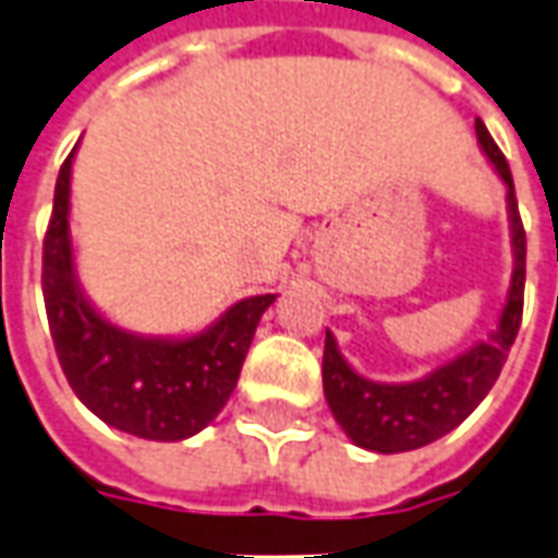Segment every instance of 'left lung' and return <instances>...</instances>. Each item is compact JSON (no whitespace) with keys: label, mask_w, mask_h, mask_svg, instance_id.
I'll list each match as a JSON object with an SVG mask.
<instances>
[{"label":"left lung","mask_w":558,"mask_h":558,"mask_svg":"<svg viewBox=\"0 0 558 558\" xmlns=\"http://www.w3.org/2000/svg\"><path fill=\"white\" fill-rule=\"evenodd\" d=\"M474 126H477L483 151L489 155L498 175L507 184V213H510L513 252H517L507 306L498 328L492 330L486 343L474 345L462 359L449 361L440 371H434L418 383H407V386H383V383L364 379L337 352L333 337L330 333L325 337L322 383H325L330 413L359 447L374 449V452L418 449L452 432L456 425H462L464 418L477 410V403L489 395L505 367L507 352L520 333L522 294H525V230H522L520 206H517V194H513V175L507 167V157L495 145L486 124L477 121Z\"/></svg>","instance_id":"1"}]
</instances>
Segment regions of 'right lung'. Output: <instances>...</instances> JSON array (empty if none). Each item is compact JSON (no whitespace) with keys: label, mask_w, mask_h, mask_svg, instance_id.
<instances>
[{"label":"right lung","mask_w":558,"mask_h":558,"mask_svg":"<svg viewBox=\"0 0 558 558\" xmlns=\"http://www.w3.org/2000/svg\"><path fill=\"white\" fill-rule=\"evenodd\" d=\"M69 172L72 155L57 175L53 213L41 242V294L60 367L81 403L111 428L145 440H184L228 403L257 322L276 294L240 301L191 340H145L118 330L75 286Z\"/></svg>","instance_id":"add662e5"}]
</instances>
